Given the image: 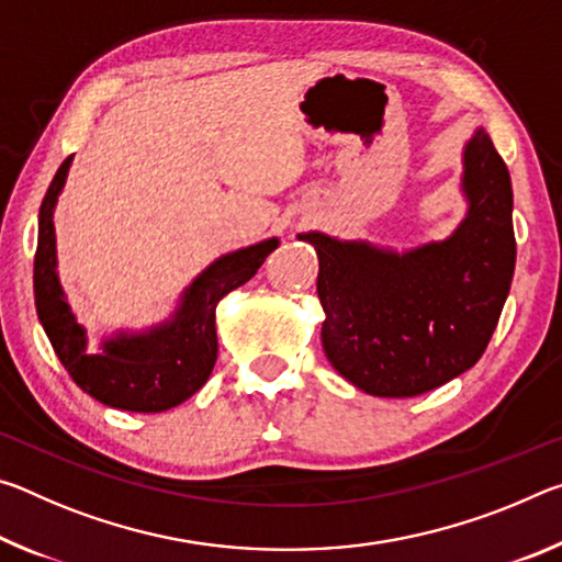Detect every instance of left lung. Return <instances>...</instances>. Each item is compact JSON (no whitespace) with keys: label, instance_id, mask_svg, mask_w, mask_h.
<instances>
[{"label":"left lung","instance_id":"obj_1","mask_svg":"<svg viewBox=\"0 0 562 562\" xmlns=\"http://www.w3.org/2000/svg\"><path fill=\"white\" fill-rule=\"evenodd\" d=\"M465 213L441 240L396 250L310 231L322 347L364 394L404 398L441 386L481 359L516 270L508 168L483 126L461 150Z\"/></svg>","mask_w":562,"mask_h":562}]
</instances>
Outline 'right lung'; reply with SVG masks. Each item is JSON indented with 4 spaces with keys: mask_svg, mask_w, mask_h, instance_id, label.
I'll return each mask as SVG.
<instances>
[{
    "mask_svg": "<svg viewBox=\"0 0 562 562\" xmlns=\"http://www.w3.org/2000/svg\"><path fill=\"white\" fill-rule=\"evenodd\" d=\"M71 160L74 156L56 170L40 211V243L34 255L36 315L64 369L89 396L121 412H168L193 396L213 372L217 302L255 278L265 258L280 245V237L215 258L183 288L164 319L140 329L121 327L103 335L97 351H91L87 327L64 292L56 258L54 211Z\"/></svg>",
    "mask_w": 562,
    "mask_h": 562,
    "instance_id": "obj_1",
    "label": "right lung"
}]
</instances>
